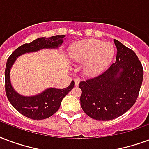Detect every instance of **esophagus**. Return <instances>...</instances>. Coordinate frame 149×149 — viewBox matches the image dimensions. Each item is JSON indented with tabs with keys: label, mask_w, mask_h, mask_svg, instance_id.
I'll list each match as a JSON object with an SVG mask.
<instances>
[{
	"label": "esophagus",
	"mask_w": 149,
	"mask_h": 149,
	"mask_svg": "<svg viewBox=\"0 0 149 149\" xmlns=\"http://www.w3.org/2000/svg\"><path fill=\"white\" fill-rule=\"evenodd\" d=\"M74 82H75V86H77V87L79 85V83H80V81L78 79H74Z\"/></svg>",
	"instance_id": "34e87169"
}]
</instances>
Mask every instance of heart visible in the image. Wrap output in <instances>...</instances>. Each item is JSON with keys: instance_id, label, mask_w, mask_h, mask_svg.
Returning a JSON list of instances; mask_svg holds the SVG:
<instances>
[{"instance_id": "b5f03b06", "label": "heart", "mask_w": 149, "mask_h": 149, "mask_svg": "<svg viewBox=\"0 0 149 149\" xmlns=\"http://www.w3.org/2000/svg\"><path fill=\"white\" fill-rule=\"evenodd\" d=\"M115 53L114 45L95 39L77 42L69 47V59L75 64H84V71L89 77L102 72L113 60Z\"/></svg>"}]
</instances>
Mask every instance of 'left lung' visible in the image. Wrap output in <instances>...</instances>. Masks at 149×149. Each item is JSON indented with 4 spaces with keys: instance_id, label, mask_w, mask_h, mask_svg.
Wrapping results in <instances>:
<instances>
[{
    "instance_id": "left-lung-1",
    "label": "left lung",
    "mask_w": 149,
    "mask_h": 149,
    "mask_svg": "<svg viewBox=\"0 0 149 149\" xmlns=\"http://www.w3.org/2000/svg\"><path fill=\"white\" fill-rule=\"evenodd\" d=\"M116 61L96 77L82 81L80 105L87 115L98 121L121 116L136 102L143 80V67L133 50L114 39Z\"/></svg>"
}]
</instances>
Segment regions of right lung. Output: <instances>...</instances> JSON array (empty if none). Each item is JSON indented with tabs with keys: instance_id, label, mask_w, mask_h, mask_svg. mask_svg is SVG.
Here are the masks:
<instances>
[{
	"instance_id": "obj_1",
	"label": "right lung",
	"mask_w": 149,
	"mask_h": 149,
	"mask_svg": "<svg viewBox=\"0 0 149 149\" xmlns=\"http://www.w3.org/2000/svg\"><path fill=\"white\" fill-rule=\"evenodd\" d=\"M65 35H63L36 38L30 43L18 47L8 59L4 72L6 95L13 107L24 116L34 120L46 119L52 116L58 111L63 98L73 88L75 83L72 81L69 87L64 89L49 88L35 95H22L13 88L11 83L10 72L13 64L19 56L27 53L37 52L43 49H58L65 39Z\"/></svg>"
}]
</instances>
